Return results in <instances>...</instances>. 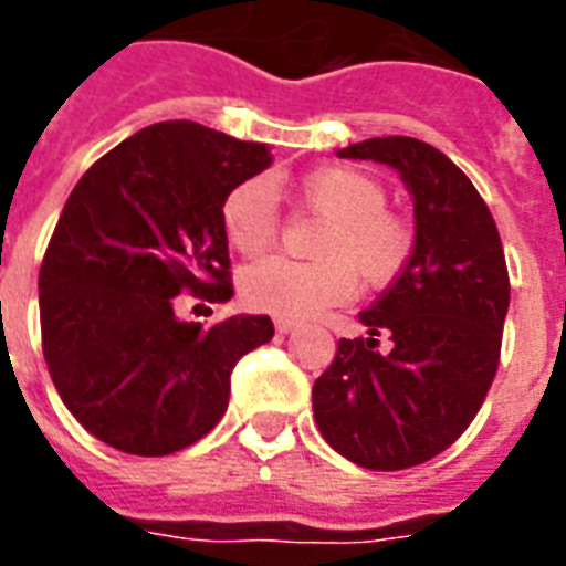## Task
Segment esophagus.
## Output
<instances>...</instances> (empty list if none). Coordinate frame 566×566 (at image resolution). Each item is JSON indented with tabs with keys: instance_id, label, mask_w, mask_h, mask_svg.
<instances>
[{
	"instance_id": "esophagus-1",
	"label": "esophagus",
	"mask_w": 566,
	"mask_h": 566,
	"mask_svg": "<svg viewBox=\"0 0 566 566\" xmlns=\"http://www.w3.org/2000/svg\"><path fill=\"white\" fill-rule=\"evenodd\" d=\"M296 329V323L293 321H284V317H279V321H275V332H279V335H287V332H293Z\"/></svg>"
}]
</instances>
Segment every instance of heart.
I'll list each match as a JSON object with an SVG mask.
<instances>
[{"label": "heart", "instance_id": "1", "mask_svg": "<svg viewBox=\"0 0 566 566\" xmlns=\"http://www.w3.org/2000/svg\"><path fill=\"white\" fill-rule=\"evenodd\" d=\"M296 196L326 219L314 252L323 261L300 264L282 254L245 266L243 302L254 312L305 321L356 293V273L370 287H386L407 273L416 254V231L386 210L388 192L359 168L323 166L296 180ZM222 231L240 254L264 252L279 234V205L266 180H245L222 201Z\"/></svg>", "mask_w": 566, "mask_h": 566}]
</instances>
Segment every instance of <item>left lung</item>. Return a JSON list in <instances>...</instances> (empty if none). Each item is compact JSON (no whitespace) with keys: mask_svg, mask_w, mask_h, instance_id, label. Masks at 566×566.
Listing matches in <instances>:
<instances>
[{"mask_svg":"<svg viewBox=\"0 0 566 566\" xmlns=\"http://www.w3.org/2000/svg\"><path fill=\"white\" fill-rule=\"evenodd\" d=\"M344 159L391 166L416 207V254L359 321L370 338H340L312 388L323 439L350 463L398 472L454 446L493 386L511 279L490 207L427 142H356ZM392 347L376 350L378 335Z\"/></svg>","mask_w":566,"mask_h":566,"instance_id":"left-lung-1","label":"left lung"}]
</instances>
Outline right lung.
<instances>
[{
    "label": "right lung",
    "instance_id": "right-lung-1",
    "mask_svg": "<svg viewBox=\"0 0 566 566\" xmlns=\"http://www.w3.org/2000/svg\"><path fill=\"white\" fill-rule=\"evenodd\" d=\"M273 163L270 148L196 120H163L103 154L73 187L41 275L43 359L92 437L163 457L226 416L231 370L273 338L266 314L205 329L175 296L231 300L222 201Z\"/></svg>",
    "mask_w": 566,
    "mask_h": 566
}]
</instances>
